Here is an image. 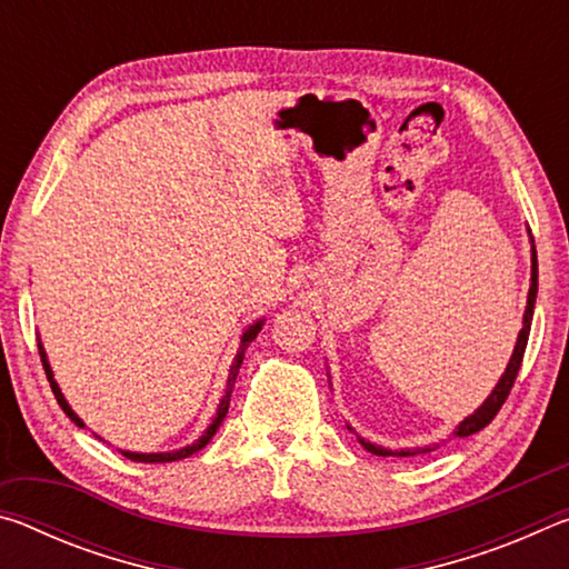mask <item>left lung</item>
Returning a JSON list of instances; mask_svg holds the SVG:
<instances>
[{
  "label": "left lung",
  "instance_id": "1",
  "mask_svg": "<svg viewBox=\"0 0 569 569\" xmlns=\"http://www.w3.org/2000/svg\"><path fill=\"white\" fill-rule=\"evenodd\" d=\"M535 298H537V250L532 248V286H529L527 311H525V326H522V331H519V336H517L515 353H512V359H509V363H507V371L502 373V379H499V383L495 387V391L489 393V399H487L485 403H481V407H479L475 413H471V417H467L465 421L459 423L457 431H455L457 437L477 435V431L485 429L487 423L497 417V411L505 407V401H507V397H509V391H512L515 381H517V373H519V369H522V359H525V349H527L529 329H532ZM359 441H361V447H363L366 451H371V455H377V457H393V451H389V449L371 445V441H366V439H359ZM427 451H429V449H427ZM397 457H411V451L401 449V451H397Z\"/></svg>",
  "mask_w": 569,
  "mask_h": 569
}]
</instances>
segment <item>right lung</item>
<instances>
[{
  "label": "right lung",
  "mask_w": 569,
  "mask_h": 569,
  "mask_svg": "<svg viewBox=\"0 0 569 569\" xmlns=\"http://www.w3.org/2000/svg\"><path fill=\"white\" fill-rule=\"evenodd\" d=\"M258 331H261V323L250 326V329L243 333V341H240V351H238V356H236V363L230 366V377H228L226 397H223V401H220V407H218V413H216L213 423H210L206 435L200 437V439L196 441V445H190V447H186V449H178V451H168V455H134V451H120V455H122V457H128V459H132V461H148V465H156V461H176V459H186V457H190V455H192V451L203 449V447L208 445V441L213 439V435H216L218 427H220V421L226 419V413H228V403H230V391H233V383H236V377H238V369H240V363H243V351L248 349V343L256 339V333H258ZM40 356H42V366H44L47 381H50V387H52V393H54L57 403H60L62 411H64L67 417H70L74 423H77V427H84L82 419L77 417V413L70 409V403L64 401L60 387H57V383H54V379H52V369H50V363H47V356H44V351H42V346H40Z\"/></svg>",
  "instance_id": "1"
}]
</instances>
